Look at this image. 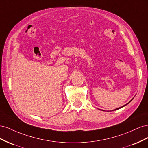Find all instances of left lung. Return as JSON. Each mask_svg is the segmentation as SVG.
<instances>
[{"instance_id": "left-lung-1", "label": "left lung", "mask_w": 148, "mask_h": 148, "mask_svg": "<svg viewBox=\"0 0 148 148\" xmlns=\"http://www.w3.org/2000/svg\"><path fill=\"white\" fill-rule=\"evenodd\" d=\"M133 98H134V97H133ZM133 99H132V100H131L130 101V102H129L128 103H127V104H125L124 106H122V107H119V108H117V109H114V110H109V111L110 112V111H114V110H118V109H120V108H122V107H124V106H127V104H129V103H130V102H131V101H132V100L133 99ZM104 111H105V110H104ZM108 112H109V111H108Z\"/></svg>"}]
</instances>
